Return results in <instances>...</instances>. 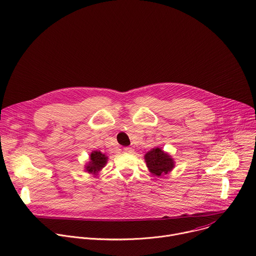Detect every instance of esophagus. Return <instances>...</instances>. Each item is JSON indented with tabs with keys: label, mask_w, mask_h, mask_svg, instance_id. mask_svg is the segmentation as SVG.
<instances>
[{
	"label": "esophagus",
	"mask_w": 256,
	"mask_h": 256,
	"mask_svg": "<svg viewBox=\"0 0 256 256\" xmlns=\"http://www.w3.org/2000/svg\"><path fill=\"white\" fill-rule=\"evenodd\" d=\"M124 152L132 154V153H134V149L130 148V147H126V148H124Z\"/></svg>",
	"instance_id": "1"
}]
</instances>
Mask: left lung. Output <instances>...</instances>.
Masks as SVG:
<instances>
[{
  "mask_svg": "<svg viewBox=\"0 0 256 256\" xmlns=\"http://www.w3.org/2000/svg\"><path fill=\"white\" fill-rule=\"evenodd\" d=\"M144 158L149 172L157 176L168 174L174 168L172 156L158 147L147 152Z\"/></svg>",
  "mask_w": 256,
  "mask_h": 256,
  "instance_id": "1",
  "label": "left lung"
}]
</instances>
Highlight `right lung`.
Segmentation results:
<instances>
[{"instance_id": "1", "label": "right lung", "mask_w": 256, "mask_h": 256, "mask_svg": "<svg viewBox=\"0 0 256 256\" xmlns=\"http://www.w3.org/2000/svg\"><path fill=\"white\" fill-rule=\"evenodd\" d=\"M108 157L100 151H92L90 155V161L86 166V170L90 174H97L107 164Z\"/></svg>"}]
</instances>
